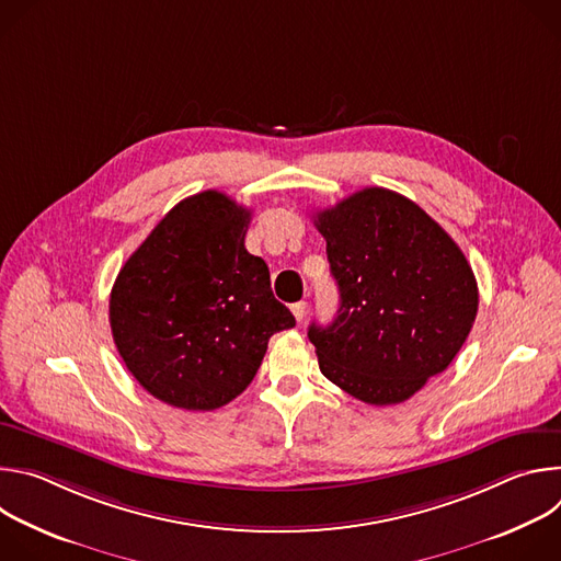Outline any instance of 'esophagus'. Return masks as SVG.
I'll return each mask as SVG.
<instances>
[{"instance_id":"34e87169","label":"esophagus","mask_w":561,"mask_h":561,"mask_svg":"<svg viewBox=\"0 0 561 561\" xmlns=\"http://www.w3.org/2000/svg\"><path fill=\"white\" fill-rule=\"evenodd\" d=\"M306 308H308V304H306V301H297V304H293V306H290V310H293V314H295L297 322H301V319L306 317Z\"/></svg>"}]
</instances>
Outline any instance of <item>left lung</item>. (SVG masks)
Wrapping results in <instances>:
<instances>
[{
	"instance_id": "1",
	"label": "left lung",
	"mask_w": 561,
	"mask_h": 561,
	"mask_svg": "<svg viewBox=\"0 0 561 561\" xmlns=\"http://www.w3.org/2000/svg\"><path fill=\"white\" fill-rule=\"evenodd\" d=\"M333 324H310L319 370L366 404L407 402L463 346L479 306L477 282L453 237L415 202L364 188L319 210Z\"/></svg>"
}]
</instances>
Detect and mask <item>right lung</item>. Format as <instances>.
I'll return each mask as SVG.
<instances>
[{"label": "right lung", "mask_w": 561, "mask_h": 561, "mask_svg": "<svg viewBox=\"0 0 561 561\" xmlns=\"http://www.w3.org/2000/svg\"><path fill=\"white\" fill-rule=\"evenodd\" d=\"M251 210L219 191L182 199L122 266L111 331L133 377L159 402L215 411L255 377L271 335L293 329L262 257Z\"/></svg>", "instance_id": "1"}]
</instances>
